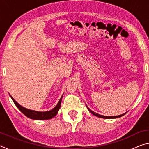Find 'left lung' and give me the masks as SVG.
Instances as JSON below:
<instances>
[{"label": "left lung", "instance_id": "left-lung-1", "mask_svg": "<svg viewBox=\"0 0 149 149\" xmlns=\"http://www.w3.org/2000/svg\"><path fill=\"white\" fill-rule=\"evenodd\" d=\"M87 109L89 110V112L91 113L92 114L96 116L99 117V118H105V119H112V118H120V117H122L123 116V115L125 114V113H124V114H121V115H119V116H102V115H100L99 114H96V113H95L94 112H93L92 110H91L89 108L87 107Z\"/></svg>", "mask_w": 149, "mask_h": 149}]
</instances>
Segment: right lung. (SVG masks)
I'll list each match as a JSON object with an SVG mask.
<instances>
[{
  "instance_id": "right-lung-1",
  "label": "right lung",
  "mask_w": 149,
  "mask_h": 149,
  "mask_svg": "<svg viewBox=\"0 0 149 149\" xmlns=\"http://www.w3.org/2000/svg\"><path fill=\"white\" fill-rule=\"evenodd\" d=\"M63 95L60 98L59 102H58L57 105L53 109L49 111H47V112H38V111H35V110H31L27 109V108L22 107L21 105H19L18 103H17L16 100H15L13 98L10 96L11 99L13 100V102L15 104H16L17 108L21 111V112L23 113V114L26 116L27 117H28L31 119L33 120H49L51 119L53 117L56 116L58 112V110L60 108V106H61V102L62 99Z\"/></svg>"
}]
</instances>
